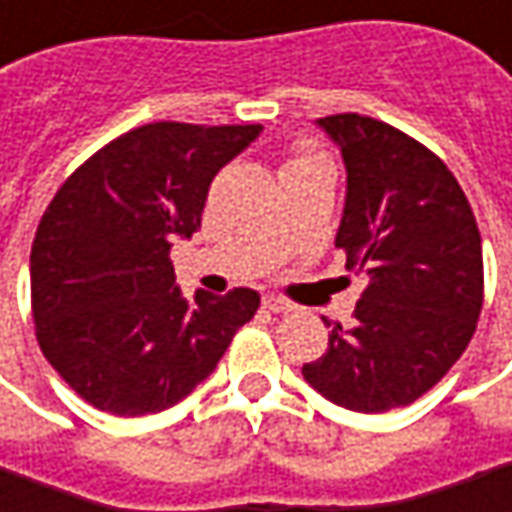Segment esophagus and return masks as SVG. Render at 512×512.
<instances>
[{
    "label": "esophagus",
    "mask_w": 512,
    "mask_h": 512,
    "mask_svg": "<svg viewBox=\"0 0 512 512\" xmlns=\"http://www.w3.org/2000/svg\"><path fill=\"white\" fill-rule=\"evenodd\" d=\"M262 307H265L267 313H287V310H293V305L285 302V299H279V296H265Z\"/></svg>",
    "instance_id": "1"
}]
</instances>
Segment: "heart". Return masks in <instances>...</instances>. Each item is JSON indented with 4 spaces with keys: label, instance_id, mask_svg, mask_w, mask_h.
I'll return each instance as SVG.
<instances>
[{
    "label": "heart",
    "instance_id": "heart-1",
    "mask_svg": "<svg viewBox=\"0 0 512 512\" xmlns=\"http://www.w3.org/2000/svg\"><path fill=\"white\" fill-rule=\"evenodd\" d=\"M307 162H325V159H322L319 153H305V156H296L287 168H293V165H307Z\"/></svg>",
    "mask_w": 512,
    "mask_h": 512
}]
</instances>
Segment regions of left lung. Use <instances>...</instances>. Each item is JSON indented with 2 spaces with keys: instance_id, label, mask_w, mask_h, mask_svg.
I'll use <instances>...</instances> for the list:
<instances>
[{
  "instance_id": "8db88e82",
  "label": "left lung",
  "mask_w": 512,
  "mask_h": 512,
  "mask_svg": "<svg viewBox=\"0 0 512 512\" xmlns=\"http://www.w3.org/2000/svg\"><path fill=\"white\" fill-rule=\"evenodd\" d=\"M347 170L336 247L367 279L353 325L302 367L327 402L384 413L416 402L456 364L482 313V236L439 156L359 113L319 119Z\"/></svg>"
}]
</instances>
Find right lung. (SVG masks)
<instances>
[{
  "label": "right lung",
  "mask_w": 512,
  "mask_h": 512,
  "mask_svg": "<svg viewBox=\"0 0 512 512\" xmlns=\"http://www.w3.org/2000/svg\"><path fill=\"white\" fill-rule=\"evenodd\" d=\"M262 125L153 122L70 176L30 247L36 339L53 370L113 416L162 413L205 382L259 293L176 285L170 247L202 227L213 176Z\"/></svg>",
  "instance_id": "right-lung-1"
}]
</instances>
